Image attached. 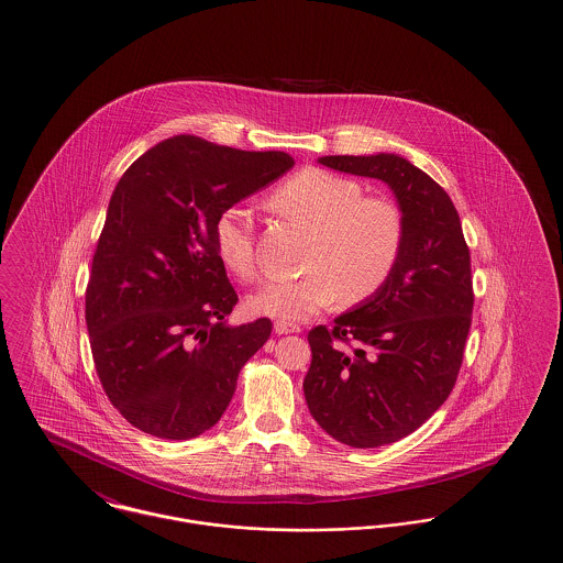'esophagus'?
Returning a JSON list of instances; mask_svg holds the SVG:
<instances>
[{"mask_svg": "<svg viewBox=\"0 0 563 563\" xmlns=\"http://www.w3.org/2000/svg\"><path fill=\"white\" fill-rule=\"evenodd\" d=\"M274 331L278 335H287V333H299V327L294 322L276 321L274 322Z\"/></svg>", "mask_w": 563, "mask_h": 563, "instance_id": "34e87169", "label": "esophagus"}]
</instances>
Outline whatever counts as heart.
<instances>
[{
    "mask_svg": "<svg viewBox=\"0 0 563 563\" xmlns=\"http://www.w3.org/2000/svg\"><path fill=\"white\" fill-rule=\"evenodd\" d=\"M272 207L312 230L303 255L306 274L268 283L249 297V308L283 321L308 319L338 297L356 306L374 297L399 262L405 221L401 209L365 196L354 179L303 168L272 191ZM221 264L241 280L257 278L255 239L249 213L241 207L221 211L213 228Z\"/></svg>",
    "mask_w": 563,
    "mask_h": 563,
    "instance_id": "1",
    "label": "heart"
}]
</instances>
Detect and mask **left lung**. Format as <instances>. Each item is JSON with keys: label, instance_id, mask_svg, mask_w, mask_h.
Masks as SVG:
<instances>
[{"label": "left lung", "instance_id": "1", "mask_svg": "<svg viewBox=\"0 0 563 563\" xmlns=\"http://www.w3.org/2000/svg\"><path fill=\"white\" fill-rule=\"evenodd\" d=\"M319 162L382 179L405 221L386 285L333 329L308 333L303 395L312 418L344 445L379 448L420 429L454 388L475 301L471 253L452 198L411 162L395 154Z\"/></svg>", "mask_w": 563, "mask_h": 563}]
</instances>
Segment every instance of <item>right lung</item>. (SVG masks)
I'll return each instance as SVG.
<instances>
[{
	"instance_id": "1",
	"label": "right lung",
	"mask_w": 563,
	"mask_h": 563,
	"mask_svg": "<svg viewBox=\"0 0 563 563\" xmlns=\"http://www.w3.org/2000/svg\"><path fill=\"white\" fill-rule=\"evenodd\" d=\"M294 164L285 152L179 134L118 181L86 287V327L103 390L134 429L173 441L211 429L244 363L268 342L269 319L225 322L239 295L213 228Z\"/></svg>"
}]
</instances>
